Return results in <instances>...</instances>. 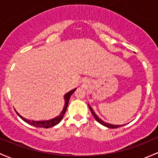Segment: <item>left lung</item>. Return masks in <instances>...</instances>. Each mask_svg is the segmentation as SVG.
<instances>
[{
    "instance_id": "8db88e82",
    "label": "left lung",
    "mask_w": 158,
    "mask_h": 158,
    "mask_svg": "<svg viewBox=\"0 0 158 158\" xmlns=\"http://www.w3.org/2000/svg\"><path fill=\"white\" fill-rule=\"evenodd\" d=\"M89 109H90L91 112H92V114H93V116H94V119H96V121H98V122L99 123H101V125L104 126V127H107V128H110V129H116V128L123 127L124 125H126V124H123V125H114V124L107 123L104 122V121H103L102 119H101L98 117L97 114H96L95 113H94V111L93 110V109L92 108V107H91V106L89 105Z\"/></svg>"
}]
</instances>
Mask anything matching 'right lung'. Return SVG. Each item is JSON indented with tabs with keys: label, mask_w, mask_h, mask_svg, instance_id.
Here are the masks:
<instances>
[{
	"label": "right lung",
	"mask_w": 158,
	"mask_h": 158,
	"mask_svg": "<svg viewBox=\"0 0 158 158\" xmlns=\"http://www.w3.org/2000/svg\"><path fill=\"white\" fill-rule=\"evenodd\" d=\"M76 90V89H73V90L69 91V92L66 93L64 94V101H65V103H64V109L61 110L60 114L59 115L57 116L56 117L54 118L48 119V120H30V119H27L24 117H22L17 111L15 110V111L16 112L17 115L20 117L21 119H23V121H25L26 123H27L28 124H30L31 126H33V127H43V128H50V127H53L54 126L57 125L61 120H62L63 117H64V114H65L66 109H67V106H68V103H69V98H70V96L72 95L73 93Z\"/></svg>",
	"instance_id": "add662e5"
}]
</instances>
